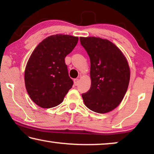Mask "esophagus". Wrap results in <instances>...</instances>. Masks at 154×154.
<instances>
[{
	"label": "esophagus",
	"mask_w": 154,
	"mask_h": 154,
	"mask_svg": "<svg viewBox=\"0 0 154 154\" xmlns=\"http://www.w3.org/2000/svg\"><path fill=\"white\" fill-rule=\"evenodd\" d=\"M73 82H74V85H79V79H75L73 80Z\"/></svg>",
	"instance_id": "esophagus-1"
}]
</instances>
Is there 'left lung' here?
Segmentation results:
<instances>
[{
    "mask_svg": "<svg viewBox=\"0 0 154 154\" xmlns=\"http://www.w3.org/2000/svg\"><path fill=\"white\" fill-rule=\"evenodd\" d=\"M80 41L90 60L91 87L82 94L85 106L99 113L119 106L127 92L130 67L125 57L109 40L81 37Z\"/></svg>",
    "mask_w": 154,
    "mask_h": 154,
    "instance_id": "8db88e82",
    "label": "left lung"
}]
</instances>
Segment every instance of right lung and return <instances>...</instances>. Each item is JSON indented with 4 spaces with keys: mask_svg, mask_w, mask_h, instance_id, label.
I'll use <instances>...</instances> for the list:
<instances>
[{
    "mask_svg": "<svg viewBox=\"0 0 154 154\" xmlns=\"http://www.w3.org/2000/svg\"><path fill=\"white\" fill-rule=\"evenodd\" d=\"M78 41L79 38L72 35H52L41 41L31 54L25 69V86L38 106H57L72 87L64 59Z\"/></svg>",
    "mask_w": 154,
    "mask_h": 154,
    "instance_id": "add662e5",
    "label": "right lung"
}]
</instances>
